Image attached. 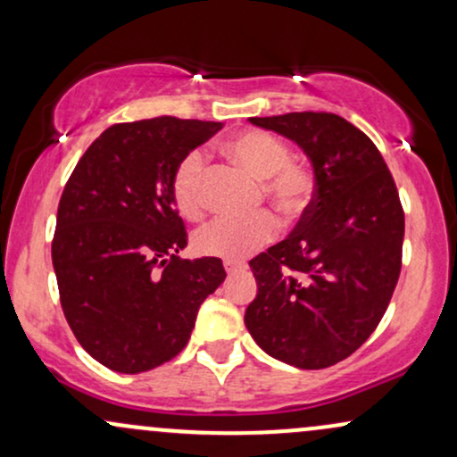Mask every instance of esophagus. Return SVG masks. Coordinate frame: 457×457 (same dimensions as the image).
Wrapping results in <instances>:
<instances>
[{
	"label": "esophagus",
	"instance_id": "1",
	"mask_svg": "<svg viewBox=\"0 0 457 457\" xmlns=\"http://www.w3.org/2000/svg\"><path fill=\"white\" fill-rule=\"evenodd\" d=\"M223 266H225V272H228V274L245 270V262H240V260H223Z\"/></svg>",
	"mask_w": 457,
	"mask_h": 457
}]
</instances>
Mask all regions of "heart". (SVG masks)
<instances>
[{
  "label": "heart",
  "mask_w": 457,
  "mask_h": 457,
  "mask_svg": "<svg viewBox=\"0 0 457 457\" xmlns=\"http://www.w3.org/2000/svg\"><path fill=\"white\" fill-rule=\"evenodd\" d=\"M223 153L260 179L262 191L287 221L306 211L315 194V176L306 163L289 157V146L281 138L262 129H246L223 145ZM170 194L185 217H195L204 208V157L191 151L176 163ZM277 221L270 212H257L246 219H214L195 236L197 251L236 260L257 246L270 243Z\"/></svg>",
  "instance_id": "1"
}]
</instances>
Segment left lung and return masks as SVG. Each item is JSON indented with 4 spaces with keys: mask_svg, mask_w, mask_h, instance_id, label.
<instances>
[{
    "mask_svg": "<svg viewBox=\"0 0 457 457\" xmlns=\"http://www.w3.org/2000/svg\"><path fill=\"white\" fill-rule=\"evenodd\" d=\"M249 120L306 153L315 194L294 232L249 262L257 295L246 306V329L285 364L334 366L375 332L398 283L404 240L398 189L375 142L338 114Z\"/></svg>",
    "mask_w": 457,
    "mask_h": 457,
    "instance_id": "obj_1",
    "label": "left lung"
}]
</instances>
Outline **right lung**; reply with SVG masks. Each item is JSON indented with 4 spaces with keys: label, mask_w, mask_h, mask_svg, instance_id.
Masks as SVG:
<instances>
[{
    "label": "right lung",
    "mask_w": 457,
    "mask_h": 457,
    "mask_svg": "<svg viewBox=\"0 0 457 457\" xmlns=\"http://www.w3.org/2000/svg\"><path fill=\"white\" fill-rule=\"evenodd\" d=\"M223 123L157 117L108 128L76 163L53 238L63 315L82 349L138 375L185 349L200 304L225 281L219 257L180 260L176 163Z\"/></svg>",
    "instance_id": "1"
}]
</instances>
